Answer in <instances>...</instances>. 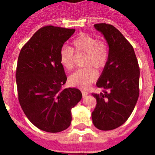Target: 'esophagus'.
Segmentation results:
<instances>
[{
	"mask_svg": "<svg viewBox=\"0 0 155 155\" xmlns=\"http://www.w3.org/2000/svg\"><path fill=\"white\" fill-rule=\"evenodd\" d=\"M82 97H86V95L87 94H88V92L85 91H82Z\"/></svg>",
	"mask_w": 155,
	"mask_h": 155,
	"instance_id": "34e87169",
	"label": "esophagus"
}]
</instances>
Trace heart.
Masks as SVG:
<instances>
[{
	"label": "heart",
	"instance_id": "b5f03b06",
	"mask_svg": "<svg viewBox=\"0 0 155 155\" xmlns=\"http://www.w3.org/2000/svg\"><path fill=\"white\" fill-rule=\"evenodd\" d=\"M75 54H85L84 65L87 68L80 69L70 75L69 83L72 86L87 88L97 77V70H103L109 60V47L104 40H97L86 33L79 34L73 40L71 47L64 46L60 51V64L65 70H71L75 66Z\"/></svg>",
	"mask_w": 155,
	"mask_h": 155
}]
</instances>
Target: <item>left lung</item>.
<instances>
[{"instance_id": "8db88e82", "label": "left lung", "mask_w": 155, "mask_h": 155, "mask_svg": "<svg viewBox=\"0 0 155 155\" xmlns=\"http://www.w3.org/2000/svg\"><path fill=\"white\" fill-rule=\"evenodd\" d=\"M107 40L109 60L97 86L100 94L92 93L97 104L92 112L94 125L101 130L115 129L128 119L140 94V67L132 45L113 25H94Z\"/></svg>"}]
</instances>
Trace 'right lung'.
Masks as SVG:
<instances>
[{
    "mask_svg": "<svg viewBox=\"0 0 155 155\" xmlns=\"http://www.w3.org/2000/svg\"><path fill=\"white\" fill-rule=\"evenodd\" d=\"M75 29L44 26L22 46L17 62L18 99L29 121L42 130L58 133L71 124V109L82 94L62 88L67 81L60 51Z\"/></svg>",
    "mask_w": 155,
    "mask_h": 155,
    "instance_id": "add662e5",
    "label": "right lung"
}]
</instances>
